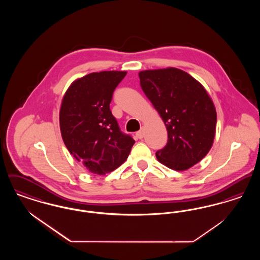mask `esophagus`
I'll use <instances>...</instances> for the list:
<instances>
[{
  "mask_svg": "<svg viewBox=\"0 0 260 260\" xmlns=\"http://www.w3.org/2000/svg\"><path fill=\"white\" fill-rule=\"evenodd\" d=\"M144 135H145V132H144V128L143 127H141L140 128V131H138L137 133H136V137L138 138V139H142L143 137H144Z\"/></svg>",
  "mask_w": 260,
  "mask_h": 260,
  "instance_id": "1",
  "label": "esophagus"
}]
</instances>
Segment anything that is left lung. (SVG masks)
Here are the masks:
<instances>
[{
    "label": "left lung",
    "instance_id": "obj_1",
    "mask_svg": "<svg viewBox=\"0 0 260 260\" xmlns=\"http://www.w3.org/2000/svg\"><path fill=\"white\" fill-rule=\"evenodd\" d=\"M138 76L168 131L167 145L156 152L158 161L177 172L192 168L209 153L215 136L216 111L209 93L177 68L145 70Z\"/></svg>",
    "mask_w": 260,
    "mask_h": 260
}]
</instances>
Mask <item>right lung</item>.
<instances>
[{
  "label": "right lung",
  "instance_id": "right-lung-1",
  "mask_svg": "<svg viewBox=\"0 0 260 260\" xmlns=\"http://www.w3.org/2000/svg\"><path fill=\"white\" fill-rule=\"evenodd\" d=\"M125 71H102L74 81L62 99L60 132L75 159L94 174H105L127 159L135 140L123 134L110 111L116 87Z\"/></svg>",
  "mask_w": 260,
  "mask_h": 260
}]
</instances>
